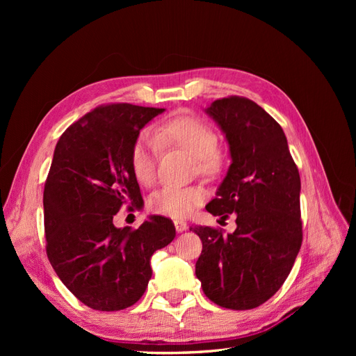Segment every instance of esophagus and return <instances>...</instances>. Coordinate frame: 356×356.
<instances>
[{"instance_id":"34e87169","label":"esophagus","mask_w":356,"mask_h":356,"mask_svg":"<svg viewBox=\"0 0 356 356\" xmlns=\"http://www.w3.org/2000/svg\"><path fill=\"white\" fill-rule=\"evenodd\" d=\"M174 224H175V229H177L178 233H182L184 230H187V227H188V224L186 221H182V220H175Z\"/></svg>"}]
</instances>
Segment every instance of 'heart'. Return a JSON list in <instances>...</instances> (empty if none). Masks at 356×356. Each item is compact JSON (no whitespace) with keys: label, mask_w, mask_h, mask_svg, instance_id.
<instances>
[{"label":"heart","mask_w":356,"mask_h":356,"mask_svg":"<svg viewBox=\"0 0 356 356\" xmlns=\"http://www.w3.org/2000/svg\"><path fill=\"white\" fill-rule=\"evenodd\" d=\"M160 147L179 148L193 156L199 174L215 178L224 170L225 157L217 145V135L207 123L193 115H177L159 123L153 136L143 134L132 145L131 169L134 177L144 186L156 179V163ZM207 199L200 186H166L159 190L149 202L153 212L170 218H186Z\"/></svg>","instance_id":"obj_1"}]
</instances>
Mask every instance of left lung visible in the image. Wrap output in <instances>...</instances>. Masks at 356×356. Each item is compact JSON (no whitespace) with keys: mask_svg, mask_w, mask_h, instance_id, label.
Returning a JSON list of instances; mask_svg holds the SVG:
<instances>
[{"mask_svg":"<svg viewBox=\"0 0 356 356\" xmlns=\"http://www.w3.org/2000/svg\"><path fill=\"white\" fill-rule=\"evenodd\" d=\"M207 113L230 145L232 165L207 211L221 220L236 213L238 227L195 225L202 241L196 276L215 305L258 307L282 286L303 241L300 174L275 118L243 96L211 104Z\"/></svg>","mask_w":356,"mask_h":356,"instance_id":"left-lung-1","label":"left lung"}]
</instances>
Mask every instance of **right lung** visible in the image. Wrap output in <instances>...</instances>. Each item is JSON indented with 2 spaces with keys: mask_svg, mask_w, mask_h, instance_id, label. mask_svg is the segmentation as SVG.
<instances>
[{
  "mask_svg": "<svg viewBox=\"0 0 356 356\" xmlns=\"http://www.w3.org/2000/svg\"><path fill=\"white\" fill-rule=\"evenodd\" d=\"M165 108L96 106L62 134L44 182L46 252L56 275L83 305L114 312L143 297L152 255L175 238L172 220L153 215L138 229H117L124 204L143 207L131 149L139 131Z\"/></svg>",
  "mask_w": 356,
  "mask_h": 356,
  "instance_id": "add662e5",
  "label": "right lung"
}]
</instances>
